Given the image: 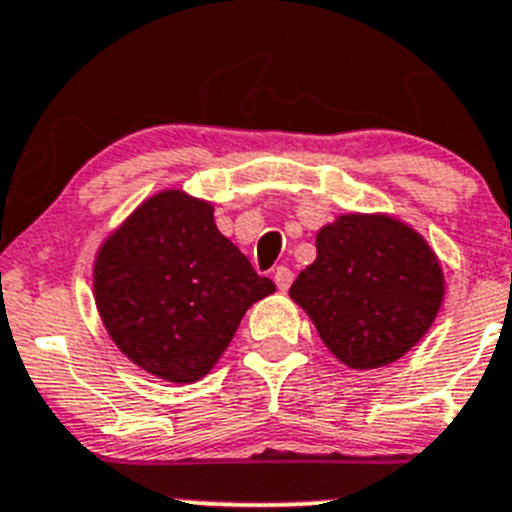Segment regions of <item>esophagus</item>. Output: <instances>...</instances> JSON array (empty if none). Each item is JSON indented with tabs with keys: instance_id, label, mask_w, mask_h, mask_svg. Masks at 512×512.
<instances>
[{
	"instance_id": "34e87169",
	"label": "esophagus",
	"mask_w": 512,
	"mask_h": 512,
	"mask_svg": "<svg viewBox=\"0 0 512 512\" xmlns=\"http://www.w3.org/2000/svg\"><path fill=\"white\" fill-rule=\"evenodd\" d=\"M272 277H275V285L280 287V290H287V287L292 285V277H295V275H292L290 267H277L275 275H272Z\"/></svg>"
}]
</instances>
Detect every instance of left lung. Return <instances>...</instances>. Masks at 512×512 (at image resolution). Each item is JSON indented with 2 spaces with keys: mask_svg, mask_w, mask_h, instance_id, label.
<instances>
[{
  "mask_svg": "<svg viewBox=\"0 0 512 512\" xmlns=\"http://www.w3.org/2000/svg\"><path fill=\"white\" fill-rule=\"evenodd\" d=\"M317 257L290 297L327 350L352 370L400 360L423 340L445 295L438 255L390 215H340L315 237Z\"/></svg>",
  "mask_w": 512,
  "mask_h": 512,
  "instance_id": "8db88e82",
  "label": "left lung"
}]
</instances>
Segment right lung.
<instances>
[{
	"label": "right lung",
	"mask_w": 512,
	"mask_h": 512,
	"mask_svg": "<svg viewBox=\"0 0 512 512\" xmlns=\"http://www.w3.org/2000/svg\"><path fill=\"white\" fill-rule=\"evenodd\" d=\"M212 212L182 190L157 192L94 260V302L114 345L177 385L202 380L250 305L275 292L217 230Z\"/></svg>",
	"instance_id": "right-lung-1"
}]
</instances>
